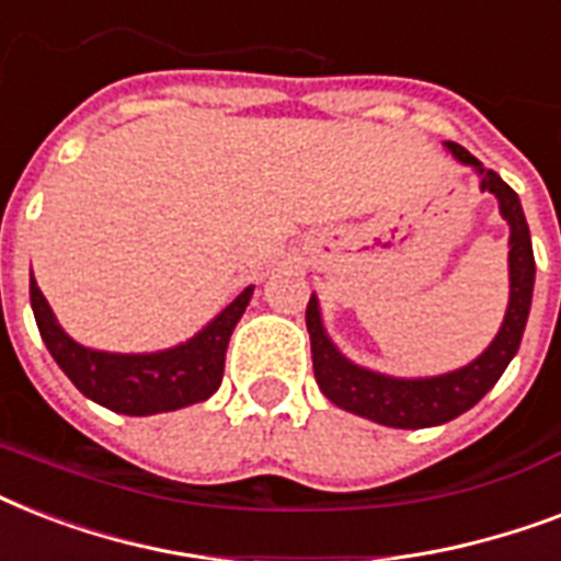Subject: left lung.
<instances>
[{
    "instance_id": "obj_1",
    "label": "left lung",
    "mask_w": 561,
    "mask_h": 561,
    "mask_svg": "<svg viewBox=\"0 0 561 561\" xmlns=\"http://www.w3.org/2000/svg\"><path fill=\"white\" fill-rule=\"evenodd\" d=\"M445 148L460 165H469L478 174L480 192L495 194L497 209L510 224V302H506L504 323L497 329L495 341L460 369L443 375H422V378H399V375L360 367L334 346L332 337L325 334L317 294H311L306 308L314 378L325 399L355 416L387 427H434L474 408L515 358V352L522 346L524 325L530 317L536 259H533L530 227L524 218L518 194L506 186L495 171L483 169V162L471 157L466 148H460L457 142H445Z\"/></svg>"
}]
</instances>
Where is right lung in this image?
<instances>
[{"mask_svg":"<svg viewBox=\"0 0 561 561\" xmlns=\"http://www.w3.org/2000/svg\"><path fill=\"white\" fill-rule=\"evenodd\" d=\"M253 285L220 308L201 332L160 352H101L72 341L31 276V308L39 337L66 378L95 404L125 416H153L206 401L220 387L229 334L250 306Z\"/></svg>","mask_w":561,"mask_h":561,"instance_id":"1","label":"right lung"}]
</instances>
